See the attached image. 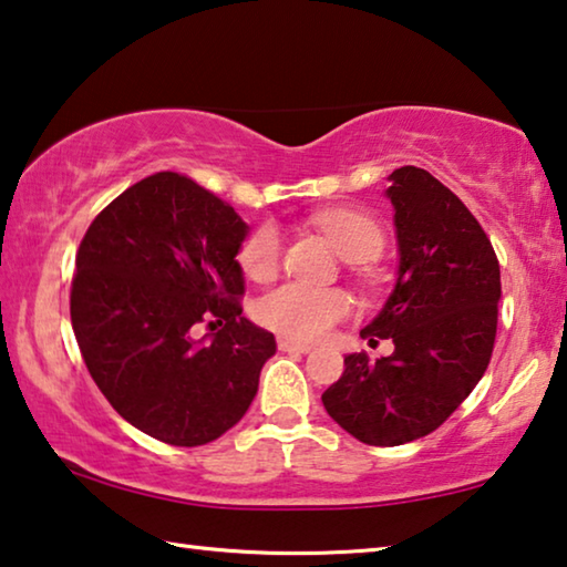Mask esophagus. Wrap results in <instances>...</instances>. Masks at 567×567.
<instances>
[{
    "label": "esophagus",
    "mask_w": 567,
    "mask_h": 567,
    "mask_svg": "<svg viewBox=\"0 0 567 567\" xmlns=\"http://www.w3.org/2000/svg\"><path fill=\"white\" fill-rule=\"evenodd\" d=\"M278 349H281V351H296V354H311V351H313L311 344H303V341H296V339H289V337L278 339Z\"/></svg>",
    "instance_id": "1"
}]
</instances>
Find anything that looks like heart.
<instances>
[{"mask_svg":"<svg viewBox=\"0 0 567 567\" xmlns=\"http://www.w3.org/2000/svg\"><path fill=\"white\" fill-rule=\"evenodd\" d=\"M311 223L347 261H369L382 250V228L359 210L321 208L313 213ZM278 258H281V234L271 223L256 228L238 254L240 268L254 281H266L268 276H274ZM349 311L351 301L347 293L337 289H317V286L299 281L278 286V289L264 293L254 306L258 323L293 339H319Z\"/></svg>","mask_w":567,"mask_h":567,"instance_id":"1","label":"heart"}]
</instances>
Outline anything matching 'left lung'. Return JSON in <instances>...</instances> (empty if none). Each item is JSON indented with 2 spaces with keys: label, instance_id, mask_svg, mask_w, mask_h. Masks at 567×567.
<instances>
[{
  "label": "left lung",
  "instance_id": "8db88e82",
  "mask_svg": "<svg viewBox=\"0 0 567 567\" xmlns=\"http://www.w3.org/2000/svg\"><path fill=\"white\" fill-rule=\"evenodd\" d=\"M389 183L396 278L361 339H392L394 351L347 354L321 394L331 420L374 447L420 440L465 402L493 357L503 293L493 244L447 185L414 165Z\"/></svg>",
  "mask_w": 567,
  "mask_h": 567
}]
</instances>
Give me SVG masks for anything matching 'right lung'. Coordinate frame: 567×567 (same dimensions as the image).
Here are the masks:
<instances>
[{
	"mask_svg": "<svg viewBox=\"0 0 567 567\" xmlns=\"http://www.w3.org/2000/svg\"><path fill=\"white\" fill-rule=\"evenodd\" d=\"M246 238L226 200L171 171L130 185L92 220L74 261L72 331L100 392L135 430L198 447L248 412L276 339L240 313ZM203 318L214 331L196 340Z\"/></svg>",
	"mask_w": 567,
	"mask_h": 567,
	"instance_id": "obj_1",
	"label": "right lung"
}]
</instances>
